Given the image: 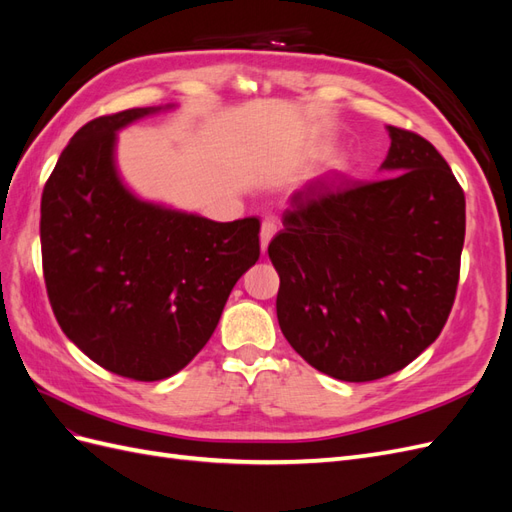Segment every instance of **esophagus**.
<instances>
[{
    "mask_svg": "<svg viewBox=\"0 0 512 512\" xmlns=\"http://www.w3.org/2000/svg\"><path fill=\"white\" fill-rule=\"evenodd\" d=\"M277 228H280V222H277L275 218H265V220H262V228H260V245H262V250H267V245L273 239Z\"/></svg>",
    "mask_w": 512,
    "mask_h": 512,
    "instance_id": "1",
    "label": "esophagus"
}]
</instances>
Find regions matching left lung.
<instances>
[{
    "instance_id": "1",
    "label": "left lung",
    "mask_w": 512,
    "mask_h": 512,
    "mask_svg": "<svg viewBox=\"0 0 512 512\" xmlns=\"http://www.w3.org/2000/svg\"><path fill=\"white\" fill-rule=\"evenodd\" d=\"M391 177H324L290 196L269 243L277 320L322 374L369 382L410 365L451 314L466 196L421 134L389 126Z\"/></svg>"
}]
</instances>
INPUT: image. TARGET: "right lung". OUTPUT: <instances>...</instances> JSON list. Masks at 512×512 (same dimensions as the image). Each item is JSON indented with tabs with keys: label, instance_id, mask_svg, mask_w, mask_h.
Segmentation results:
<instances>
[{
	"label": "right lung",
	"instance_id": "obj_1",
	"mask_svg": "<svg viewBox=\"0 0 512 512\" xmlns=\"http://www.w3.org/2000/svg\"><path fill=\"white\" fill-rule=\"evenodd\" d=\"M160 108L91 119L61 151L40 205L46 294L61 331L117 376L177 374L209 342L260 258V220L211 222L143 203L113 164L115 132Z\"/></svg>",
	"mask_w": 512,
	"mask_h": 512
}]
</instances>
